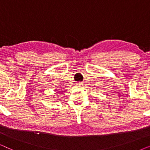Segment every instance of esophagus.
Instances as JSON below:
<instances>
[{
  "label": "esophagus",
  "instance_id": "obj_1",
  "mask_svg": "<svg viewBox=\"0 0 150 150\" xmlns=\"http://www.w3.org/2000/svg\"><path fill=\"white\" fill-rule=\"evenodd\" d=\"M79 85H81V83H79Z\"/></svg>",
  "mask_w": 150,
  "mask_h": 150
}]
</instances>
